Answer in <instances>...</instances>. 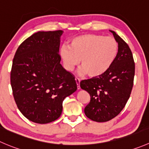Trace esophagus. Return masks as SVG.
<instances>
[{"label":"esophagus","mask_w":149,"mask_h":149,"mask_svg":"<svg viewBox=\"0 0 149 149\" xmlns=\"http://www.w3.org/2000/svg\"><path fill=\"white\" fill-rule=\"evenodd\" d=\"M75 80H76V83L77 84V89H80V79L79 78L76 77L75 78Z\"/></svg>","instance_id":"obj_1"}]
</instances>
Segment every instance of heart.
<instances>
[{"instance_id": "obj_1", "label": "heart", "mask_w": 149, "mask_h": 149, "mask_svg": "<svg viewBox=\"0 0 149 149\" xmlns=\"http://www.w3.org/2000/svg\"><path fill=\"white\" fill-rule=\"evenodd\" d=\"M118 49V43L113 37L85 34L73 38L70 46L63 45L60 55L68 71L81 63V74L97 77L111 68L117 57Z\"/></svg>"}]
</instances>
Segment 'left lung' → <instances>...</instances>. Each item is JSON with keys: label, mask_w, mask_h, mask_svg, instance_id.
Returning a JSON list of instances; mask_svg holds the SVG:
<instances>
[{"label": "left lung", "mask_w": 149, "mask_h": 149, "mask_svg": "<svg viewBox=\"0 0 149 149\" xmlns=\"http://www.w3.org/2000/svg\"><path fill=\"white\" fill-rule=\"evenodd\" d=\"M110 31L119 46L116 60L105 73L80 82L81 88L90 95L85 115L97 122H108L117 116L125 108L133 86L135 63L132 52L120 36Z\"/></svg>", "instance_id": "8db88e82"}]
</instances>
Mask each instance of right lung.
I'll return each instance as SVG.
<instances>
[{
  "label": "right lung",
  "instance_id": "right-lung-1",
  "mask_svg": "<svg viewBox=\"0 0 149 149\" xmlns=\"http://www.w3.org/2000/svg\"><path fill=\"white\" fill-rule=\"evenodd\" d=\"M62 30L39 31L24 40L13 60L11 85L23 116L38 124L58 119L66 97L77 89L76 80L60 64Z\"/></svg>",
  "mask_w": 149,
  "mask_h": 149
}]
</instances>
